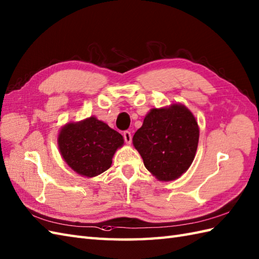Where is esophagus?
<instances>
[{"label":"esophagus","instance_id":"obj_1","mask_svg":"<svg viewBox=\"0 0 259 259\" xmlns=\"http://www.w3.org/2000/svg\"><path fill=\"white\" fill-rule=\"evenodd\" d=\"M123 139L127 143H130L132 140V136H131V132L130 131H123Z\"/></svg>","mask_w":259,"mask_h":259}]
</instances>
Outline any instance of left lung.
I'll return each mask as SVG.
<instances>
[{"label":"left lung","instance_id":"8db88e82","mask_svg":"<svg viewBox=\"0 0 259 259\" xmlns=\"http://www.w3.org/2000/svg\"><path fill=\"white\" fill-rule=\"evenodd\" d=\"M197 122L188 108L151 109L134 136L144 166L160 181H172L189 169L198 143Z\"/></svg>","mask_w":259,"mask_h":259}]
</instances>
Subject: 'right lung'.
I'll return each mask as SVG.
<instances>
[{
  "label": "right lung",
  "instance_id": "1",
  "mask_svg": "<svg viewBox=\"0 0 259 259\" xmlns=\"http://www.w3.org/2000/svg\"><path fill=\"white\" fill-rule=\"evenodd\" d=\"M122 144L119 132L95 117L66 124L58 136V147L66 163L88 178L109 169L113 154Z\"/></svg>",
  "mask_w": 259,
  "mask_h": 259
}]
</instances>
